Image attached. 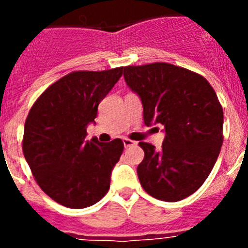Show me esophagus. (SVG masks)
<instances>
[{"label":"esophagus","instance_id":"34e87169","mask_svg":"<svg viewBox=\"0 0 248 248\" xmlns=\"http://www.w3.org/2000/svg\"><path fill=\"white\" fill-rule=\"evenodd\" d=\"M123 143H124V146H125V148H129V146L135 145V144H137V141L128 139V138H124V139H123Z\"/></svg>","mask_w":248,"mask_h":248}]
</instances>
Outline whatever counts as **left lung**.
<instances>
[{"mask_svg": "<svg viewBox=\"0 0 248 248\" xmlns=\"http://www.w3.org/2000/svg\"><path fill=\"white\" fill-rule=\"evenodd\" d=\"M124 79L141 99L145 125L165 128L159 150L139 143L140 184L157 200L187 198L205 183L222 145L223 111L214 88L200 74L163 62L124 67Z\"/></svg>", "mask_w": 248, "mask_h": 248, "instance_id": "left-lung-1", "label": "left lung"}]
</instances>
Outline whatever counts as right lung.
<instances>
[{
  "instance_id": "1",
  "label": "right lung",
  "mask_w": 248,
  "mask_h": 248,
  "mask_svg": "<svg viewBox=\"0 0 248 248\" xmlns=\"http://www.w3.org/2000/svg\"><path fill=\"white\" fill-rule=\"evenodd\" d=\"M122 74L123 67L72 72L49 85L28 113L22 141L26 161L39 187L65 207L94 205L110 187L124 144L85 137L98 105Z\"/></svg>"
}]
</instances>
